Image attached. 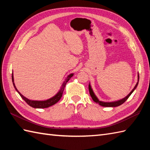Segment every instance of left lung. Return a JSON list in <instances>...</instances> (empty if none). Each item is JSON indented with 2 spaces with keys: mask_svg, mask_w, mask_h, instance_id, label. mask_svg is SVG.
Listing matches in <instances>:
<instances>
[{
  "mask_svg": "<svg viewBox=\"0 0 150 150\" xmlns=\"http://www.w3.org/2000/svg\"><path fill=\"white\" fill-rule=\"evenodd\" d=\"M139 80V75L138 74V81ZM139 84V82H137V83L136 84L135 86L134 87V88L133 89L132 91L130 92V93L127 95V96L124 98L123 99H121L120 100H117V101H115V102H111V103H104V102H102V101H100L98 99L97 97L95 96V95L94 94L93 90H92V89L91 88V86L90 84H89V86H88V88H89V91H90V94L91 95V97L92 98V99H93V100L94 102H95L96 103H98L99 105H100V106H104V107H117V106H120V105L122 104L124 102H125L128 98H129V97L131 95V94L133 93V91H134V90L136 89L137 86V85Z\"/></svg>",
  "mask_w": 150,
  "mask_h": 150,
  "instance_id": "obj_1",
  "label": "left lung"
}]
</instances>
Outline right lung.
Returning <instances> with one entry per match:
<instances>
[{
    "instance_id": "1",
    "label": "right lung",
    "mask_w": 150,
    "mask_h": 150,
    "mask_svg": "<svg viewBox=\"0 0 150 150\" xmlns=\"http://www.w3.org/2000/svg\"><path fill=\"white\" fill-rule=\"evenodd\" d=\"M73 73H71V74L69 75L68 77H67V78L65 79L64 82H63V84L62 85V87L61 88H60V91L57 93L55 96H54L53 97L50 98V99L48 100H44V101H38V100H29L27 98H26L25 97H24L23 95H22L20 92H19L17 89L16 88L15 86V84H14V80H13V74H12V81H13V86L15 88L16 91H17L18 93H19V95H21V97L23 98V100H25V102L29 105V106L33 107V108H48L51 106H52V105L56 104L57 102H58L60 99V98L62 97V93H63V91H64V88L66 86V84L67 82H68V81L70 79H71V77H73Z\"/></svg>"
}]
</instances>
